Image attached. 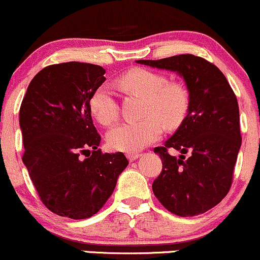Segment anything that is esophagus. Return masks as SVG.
<instances>
[{
	"label": "esophagus",
	"instance_id": "obj_1",
	"mask_svg": "<svg viewBox=\"0 0 260 260\" xmlns=\"http://www.w3.org/2000/svg\"><path fill=\"white\" fill-rule=\"evenodd\" d=\"M139 156H140L139 153H128L127 154V157H128V159H129V161H133V160L138 159Z\"/></svg>",
	"mask_w": 260,
	"mask_h": 260
}]
</instances>
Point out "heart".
<instances>
[{"label": "heart", "instance_id": "obj_1", "mask_svg": "<svg viewBox=\"0 0 260 260\" xmlns=\"http://www.w3.org/2000/svg\"><path fill=\"white\" fill-rule=\"evenodd\" d=\"M121 85L127 91L145 98L143 120L123 122L107 134V144L113 150H142L156 142L162 134V124L168 128L180 126L188 111V91L181 83L169 82L164 74L133 68L121 77ZM89 109L103 126H111L118 118V103L111 86H98L89 98Z\"/></svg>", "mask_w": 260, "mask_h": 260}]
</instances>
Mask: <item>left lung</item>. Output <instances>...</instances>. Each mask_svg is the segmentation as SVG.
<instances>
[{
	"mask_svg": "<svg viewBox=\"0 0 260 260\" xmlns=\"http://www.w3.org/2000/svg\"><path fill=\"white\" fill-rule=\"evenodd\" d=\"M137 62L177 72L189 92L181 126L164 147L154 149L162 160V170L153 182L154 194L175 215L205 213L225 198L232 184L242 142L237 98L221 71L198 56L187 53ZM169 148L182 155L172 157Z\"/></svg>",
	"mask_w": 260,
	"mask_h": 260,
	"instance_id": "1",
	"label": "left lung"
}]
</instances>
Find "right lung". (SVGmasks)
<instances>
[{"label": "right lung", "mask_w": 260, "mask_h": 260, "mask_svg": "<svg viewBox=\"0 0 260 260\" xmlns=\"http://www.w3.org/2000/svg\"><path fill=\"white\" fill-rule=\"evenodd\" d=\"M106 71L91 63L51 64L32 78L19 110L22 160L41 202L59 216L90 217L127 168L123 153H101L89 109Z\"/></svg>", "instance_id": "1"}]
</instances>
